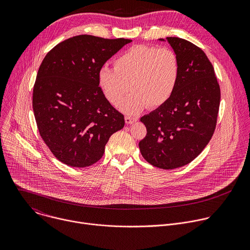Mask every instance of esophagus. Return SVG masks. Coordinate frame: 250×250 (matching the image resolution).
I'll return each mask as SVG.
<instances>
[{
    "mask_svg": "<svg viewBox=\"0 0 250 250\" xmlns=\"http://www.w3.org/2000/svg\"><path fill=\"white\" fill-rule=\"evenodd\" d=\"M125 120L126 125H131V124H133L134 122L137 121V118H133V117H130V116H125Z\"/></svg>",
    "mask_w": 250,
    "mask_h": 250,
    "instance_id": "obj_1",
    "label": "esophagus"
}]
</instances>
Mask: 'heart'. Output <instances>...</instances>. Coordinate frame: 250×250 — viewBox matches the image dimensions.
Returning <instances> with one entry per match:
<instances>
[{"label": "heart", "instance_id": "1", "mask_svg": "<svg viewBox=\"0 0 250 250\" xmlns=\"http://www.w3.org/2000/svg\"><path fill=\"white\" fill-rule=\"evenodd\" d=\"M180 77V62L168 47L135 45L114 60V69L103 67L99 85L111 104L117 105L131 90L133 93L121 104L127 113L146 106L158 108L173 95Z\"/></svg>", "mask_w": 250, "mask_h": 250}]
</instances>
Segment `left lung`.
<instances>
[{
	"label": "left lung",
	"mask_w": 250,
	"mask_h": 250,
	"mask_svg": "<svg viewBox=\"0 0 250 250\" xmlns=\"http://www.w3.org/2000/svg\"><path fill=\"white\" fill-rule=\"evenodd\" d=\"M166 41L179 58V81L164 104L140 119L147 133L138 146L148 163L168 170L190 163L208 144L217 125L221 89L200 47L179 38Z\"/></svg>",
	"instance_id": "1"
}]
</instances>
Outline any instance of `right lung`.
Segmentation results:
<instances>
[{
  "mask_svg": "<svg viewBox=\"0 0 250 250\" xmlns=\"http://www.w3.org/2000/svg\"><path fill=\"white\" fill-rule=\"evenodd\" d=\"M130 40L81 34L54 46L33 86L32 108L40 134L53 155L72 167L99 161L125 117L99 87L103 65Z\"/></svg>",
  "mask_w": 250,
  "mask_h": 250,
  "instance_id": "1",
  "label": "right lung"
}]
</instances>
